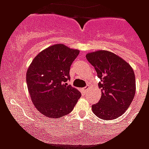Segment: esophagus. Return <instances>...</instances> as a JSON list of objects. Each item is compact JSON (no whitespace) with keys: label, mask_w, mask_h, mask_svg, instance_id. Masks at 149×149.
Here are the masks:
<instances>
[{"label":"esophagus","mask_w":149,"mask_h":149,"mask_svg":"<svg viewBox=\"0 0 149 149\" xmlns=\"http://www.w3.org/2000/svg\"><path fill=\"white\" fill-rule=\"evenodd\" d=\"M88 86H86V87H84V88L82 89V91H85V92H86V91H88Z\"/></svg>","instance_id":"obj_1"}]
</instances>
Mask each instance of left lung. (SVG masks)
Instances as JSON below:
<instances>
[{"label": "left lung", "mask_w": 149, "mask_h": 149, "mask_svg": "<svg viewBox=\"0 0 149 149\" xmlns=\"http://www.w3.org/2000/svg\"><path fill=\"white\" fill-rule=\"evenodd\" d=\"M86 59L94 66L100 79L101 97L92 105V111L103 120L120 117L129 107L136 90L135 77L132 67L118 55L98 50L86 54Z\"/></svg>", "instance_id": "obj_1"}]
</instances>
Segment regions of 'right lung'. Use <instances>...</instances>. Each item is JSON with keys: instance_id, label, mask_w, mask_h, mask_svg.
Returning a JSON list of instances; mask_svg holds the SVG:
<instances>
[{"instance_id": "right-lung-1", "label": "right lung", "mask_w": 149, "mask_h": 149, "mask_svg": "<svg viewBox=\"0 0 149 149\" xmlns=\"http://www.w3.org/2000/svg\"><path fill=\"white\" fill-rule=\"evenodd\" d=\"M79 50L56 44L40 52L26 72L30 97L36 108L46 118H58L70 113L81 93L68 85L70 65Z\"/></svg>"}]
</instances>
